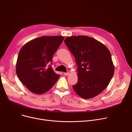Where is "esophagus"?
I'll return each instance as SVG.
<instances>
[{
  "mask_svg": "<svg viewBox=\"0 0 132 132\" xmlns=\"http://www.w3.org/2000/svg\"><path fill=\"white\" fill-rule=\"evenodd\" d=\"M69 74V73L68 72H67V73H64V75H65V76H68Z\"/></svg>",
  "mask_w": 132,
  "mask_h": 132,
  "instance_id": "34e87169",
  "label": "esophagus"
}]
</instances>
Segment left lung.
<instances>
[{
  "instance_id": "left-lung-1",
  "label": "left lung",
  "mask_w": 132,
  "mask_h": 132,
  "mask_svg": "<svg viewBox=\"0 0 132 132\" xmlns=\"http://www.w3.org/2000/svg\"><path fill=\"white\" fill-rule=\"evenodd\" d=\"M64 42L78 66L74 90L85 99L95 97L106 88L113 75L110 52L101 42L85 36L67 37Z\"/></svg>"
}]
</instances>
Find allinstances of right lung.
<instances>
[{"label": "right lung", "mask_w": 132, "mask_h": 132, "mask_svg": "<svg viewBox=\"0 0 132 132\" xmlns=\"http://www.w3.org/2000/svg\"><path fill=\"white\" fill-rule=\"evenodd\" d=\"M64 39L62 36H43L28 42L21 49L16 74L31 92L45 93L57 81L60 75L55 73L50 63Z\"/></svg>", "instance_id": "1"}]
</instances>
